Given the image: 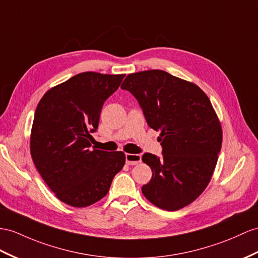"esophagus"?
<instances>
[{
    "label": "esophagus",
    "instance_id": "obj_1",
    "mask_svg": "<svg viewBox=\"0 0 258 258\" xmlns=\"http://www.w3.org/2000/svg\"><path fill=\"white\" fill-rule=\"evenodd\" d=\"M140 162H141V155L140 154H131V153L125 154V163H127L128 165L139 164Z\"/></svg>",
    "mask_w": 258,
    "mask_h": 258
}]
</instances>
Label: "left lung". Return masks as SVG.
<instances>
[{
  "label": "left lung",
  "instance_id": "1",
  "mask_svg": "<svg viewBox=\"0 0 258 258\" xmlns=\"http://www.w3.org/2000/svg\"><path fill=\"white\" fill-rule=\"evenodd\" d=\"M138 99L147 122L160 130L163 156L144 153L152 177L142 186L151 204L176 211L208 186L222 144V128L206 93L162 70L128 74L121 84Z\"/></svg>",
  "mask_w": 258,
  "mask_h": 258
}]
</instances>
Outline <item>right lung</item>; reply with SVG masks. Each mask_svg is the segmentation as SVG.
Masks as SVG:
<instances>
[{"instance_id": "add662e5", "label": "right lung", "mask_w": 258, "mask_h": 258, "mask_svg": "<svg viewBox=\"0 0 258 258\" xmlns=\"http://www.w3.org/2000/svg\"><path fill=\"white\" fill-rule=\"evenodd\" d=\"M124 74L83 72L51 87L37 106L30 133L34 164L55 197L83 208L107 195L121 171L122 151L92 148L104 102Z\"/></svg>"}]
</instances>
